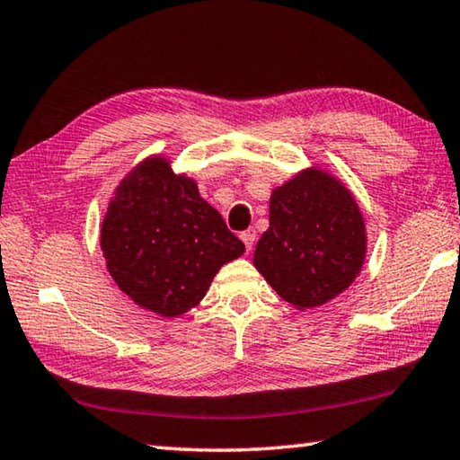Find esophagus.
Listing matches in <instances>:
<instances>
[{"mask_svg":"<svg viewBox=\"0 0 460 460\" xmlns=\"http://www.w3.org/2000/svg\"><path fill=\"white\" fill-rule=\"evenodd\" d=\"M239 237H241V241H243V243H245L247 252H252V249H253V243H255V231H253V229H247V231L241 233Z\"/></svg>","mask_w":460,"mask_h":460,"instance_id":"34e87169","label":"esophagus"}]
</instances>
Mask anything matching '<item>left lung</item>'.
I'll return each instance as SVG.
<instances>
[{
	"instance_id": "8db88e82",
	"label": "left lung",
	"mask_w": 460,
	"mask_h": 460,
	"mask_svg": "<svg viewBox=\"0 0 460 460\" xmlns=\"http://www.w3.org/2000/svg\"><path fill=\"white\" fill-rule=\"evenodd\" d=\"M367 258V229L351 189L310 164L270 194V227L253 266L288 305L308 310L347 290Z\"/></svg>"
}]
</instances>
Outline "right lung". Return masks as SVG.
<instances>
[{
  "label": "right lung",
  "mask_w": 460,
  "mask_h": 460,
  "mask_svg": "<svg viewBox=\"0 0 460 460\" xmlns=\"http://www.w3.org/2000/svg\"><path fill=\"white\" fill-rule=\"evenodd\" d=\"M99 243L119 290L164 318L200 305L219 270L245 252L197 181L164 154L146 155L115 186Z\"/></svg>",
  "instance_id": "obj_1"
}]
</instances>
